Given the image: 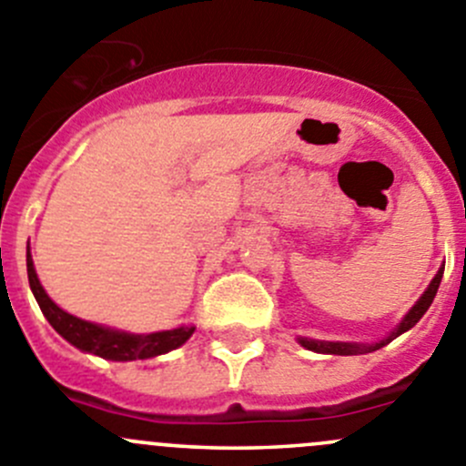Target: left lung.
<instances>
[{"mask_svg": "<svg viewBox=\"0 0 466 466\" xmlns=\"http://www.w3.org/2000/svg\"><path fill=\"white\" fill-rule=\"evenodd\" d=\"M441 275H444V268H440V270H437L435 279L431 281V286H429V289H426V293L421 295L420 302H417L415 307H412L410 311L406 313V318H403V320L399 322V327L394 329V331L390 333V336L385 338V340L377 342V345H351V342H324V340H309V338H299V345L307 347V350H311V351H318V354H338V356L368 354V351H377L383 345H388L390 340H394V338H397V336H401L403 331H408V329L415 327V324L421 320V316H424V313L429 311L431 304H433L437 289H440Z\"/></svg>", "mask_w": 466, "mask_h": 466, "instance_id": "obj_1", "label": "left lung"}]
</instances>
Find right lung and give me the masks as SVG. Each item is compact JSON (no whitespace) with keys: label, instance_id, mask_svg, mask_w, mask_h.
Wrapping results in <instances>:
<instances>
[{"label":"right lung","instance_id":"1","mask_svg":"<svg viewBox=\"0 0 466 466\" xmlns=\"http://www.w3.org/2000/svg\"><path fill=\"white\" fill-rule=\"evenodd\" d=\"M26 272H29V284L33 295H35L37 304H40V311L45 313V318L49 320L51 327L65 338V340L72 342L78 350L89 351V354H96L101 359L107 360H139V359H153V356L167 354V351L176 350L182 342L189 340V336L194 333V327H180L173 329V331H159V333H148V336H133V333L115 331V329L98 327V324L86 322L76 316H69L67 311H63L60 307H56L49 299V295L45 293V289L40 286L35 275V268H33L31 255L26 252Z\"/></svg>","mask_w":466,"mask_h":466}]
</instances>
